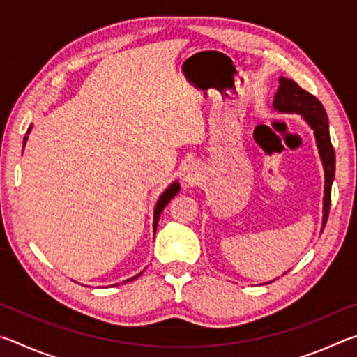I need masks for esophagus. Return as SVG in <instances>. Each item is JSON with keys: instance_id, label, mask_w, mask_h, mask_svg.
<instances>
[{"instance_id": "1", "label": "esophagus", "mask_w": 357, "mask_h": 357, "mask_svg": "<svg viewBox=\"0 0 357 357\" xmlns=\"http://www.w3.org/2000/svg\"><path fill=\"white\" fill-rule=\"evenodd\" d=\"M183 181H184L185 184H189V185L197 184L198 181H200V168H198L197 164H193V162H192V164L184 167Z\"/></svg>"}]
</instances>
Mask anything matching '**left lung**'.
<instances>
[{
	"label": "left lung",
	"mask_w": 357,
	"mask_h": 357,
	"mask_svg": "<svg viewBox=\"0 0 357 357\" xmlns=\"http://www.w3.org/2000/svg\"><path fill=\"white\" fill-rule=\"evenodd\" d=\"M273 107L279 113L301 114L307 126L313 130L319 159L324 170V195H323V220L321 233L328 220L331 206V187L335 178V153L329 137V119L324 107L315 96L302 89L294 80L287 77L279 78V89L274 96ZM288 273V271H287ZM271 283V282H268Z\"/></svg>",
	"instance_id": "left-lung-1"
}]
</instances>
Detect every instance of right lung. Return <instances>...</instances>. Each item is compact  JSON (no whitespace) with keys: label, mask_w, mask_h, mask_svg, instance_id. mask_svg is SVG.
<instances>
[{"label":"right lung","mask_w":357,"mask_h":357,"mask_svg":"<svg viewBox=\"0 0 357 357\" xmlns=\"http://www.w3.org/2000/svg\"><path fill=\"white\" fill-rule=\"evenodd\" d=\"M31 129H33V126H29L28 128V130H26V135H25V138H23V148H25V144H26V142H28V134L29 132H31ZM179 183L178 181H173V183L167 187V189L162 192V195L159 197V200H157V203H155V208H154V219H153V231H154V234H155V229H157V223H159V219H160V214H162V211L165 209V206L168 203H170L174 197H176V193L179 192ZM143 274V271L140 274H137V275H134V277H130V279H128V280H124L123 283H126V282H132V280H135V279H138V277H140ZM118 285V283H116Z\"/></svg>","instance_id":"obj_1"}]
</instances>
